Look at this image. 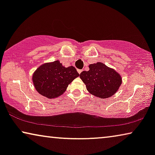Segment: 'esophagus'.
<instances>
[{
    "instance_id": "1",
    "label": "esophagus",
    "mask_w": 155,
    "mask_h": 155,
    "mask_svg": "<svg viewBox=\"0 0 155 155\" xmlns=\"http://www.w3.org/2000/svg\"><path fill=\"white\" fill-rule=\"evenodd\" d=\"M82 71V70H80V69H78V73H79V74L81 73Z\"/></svg>"
}]
</instances>
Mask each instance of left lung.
I'll use <instances>...</instances> for the list:
<instances>
[{
	"instance_id": "1",
	"label": "left lung",
	"mask_w": 155,
	"mask_h": 155,
	"mask_svg": "<svg viewBox=\"0 0 155 155\" xmlns=\"http://www.w3.org/2000/svg\"><path fill=\"white\" fill-rule=\"evenodd\" d=\"M89 68L90 71H82L80 75L88 92L102 99L115 94L121 84L119 74L100 62L90 64Z\"/></svg>"
}]
</instances>
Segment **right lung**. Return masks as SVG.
<instances>
[{
	"mask_svg": "<svg viewBox=\"0 0 155 155\" xmlns=\"http://www.w3.org/2000/svg\"><path fill=\"white\" fill-rule=\"evenodd\" d=\"M79 75L75 68H65L56 61L41 65L34 73L32 80L37 92L51 99L63 94L68 84Z\"/></svg>",
	"mask_w": 155,
	"mask_h": 155,
	"instance_id": "1",
	"label": "right lung"
}]
</instances>
